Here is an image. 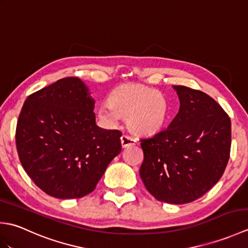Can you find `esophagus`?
I'll return each instance as SVG.
<instances>
[{
	"label": "esophagus",
	"mask_w": 248,
	"mask_h": 248,
	"mask_svg": "<svg viewBox=\"0 0 248 248\" xmlns=\"http://www.w3.org/2000/svg\"><path fill=\"white\" fill-rule=\"evenodd\" d=\"M120 141H121V146H123V148H125V147H129V146H133L136 143V140L134 139L130 138L128 135L121 136Z\"/></svg>",
	"instance_id": "obj_1"
}]
</instances>
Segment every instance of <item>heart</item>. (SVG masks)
Masks as SVG:
<instances>
[{
    "label": "heart",
    "mask_w": 248,
    "mask_h": 248,
    "mask_svg": "<svg viewBox=\"0 0 248 248\" xmlns=\"http://www.w3.org/2000/svg\"><path fill=\"white\" fill-rule=\"evenodd\" d=\"M108 104L97 110V117L108 125L127 118L128 129L138 135H152L162 129L167 116V102L155 89L143 84H124L113 89Z\"/></svg>",
    "instance_id": "1"
}]
</instances>
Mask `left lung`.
Listing matches in <instances>:
<instances>
[{
	"mask_svg": "<svg viewBox=\"0 0 248 248\" xmlns=\"http://www.w3.org/2000/svg\"><path fill=\"white\" fill-rule=\"evenodd\" d=\"M172 87L180 108L167 129L140 140V175L159 202L183 204L202 197L223 176L230 155L231 121L207 93Z\"/></svg>",
	"mask_w": 248,
	"mask_h": 248,
	"instance_id": "left-lung-1",
	"label": "left lung"
}]
</instances>
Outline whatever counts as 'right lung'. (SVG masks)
<instances>
[{"mask_svg":"<svg viewBox=\"0 0 248 248\" xmlns=\"http://www.w3.org/2000/svg\"><path fill=\"white\" fill-rule=\"evenodd\" d=\"M94 100L78 78H65L31 93L21 109L16 145L24 170L60 199L92 193L121 151L118 130L96 124Z\"/></svg>","mask_w":248,"mask_h":248,"instance_id":"obj_1","label":"right lung"}]
</instances>
